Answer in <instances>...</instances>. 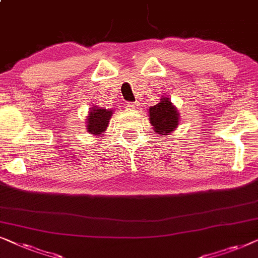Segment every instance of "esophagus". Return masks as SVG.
<instances>
[{
    "label": "esophagus",
    "mask_w": 258,
    "mask_h": 258,
    "mask_svg": "<svg viewBox=\"0 0 258 258\" xmlns=\"http://www.w3.org/2000/svg\"><path fill=\"white\" fill-rule=\"evenodd\" d=\"M126 107L130 109L138 108V102H126Z\"/></svg>",
    "instance_id": "1"
}]
</instances>
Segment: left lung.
<instances>
[{
	"instance_id": "obj_1",
	"label": "left lung",
	"mask_w": 258,
	"mask_h": 258,
	"mask_svg": "<svg viewBox=\"0 0 258 258\" xmlns=\"http://www.w3.org/2000/svg\"><path fill=\"white\" fill-rule=\"evenodd\" d=\"M150 122L154 132L160 136H167L177 128L179 113L167 97L161 98L159 104L149 108Z\"/></svg>"
}]
</instances>
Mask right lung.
<instances>
[{
    "instance_id": "add662e5",
    "label": "right lung",
    "mask_w": 258,
    "mask_h": 258,
    "mask_svg": "<svg viewBox=\"0 0 258 258\" xmlns=\"http://www.w3.org/2000/svg\"><path fill=\"white\" fill-rule=\"evenodd\" d=\"M114 109H106L98 106H93L88 112L86 123H87V131L94 136H100L102 132L108 127L109 119Z\"/></svg>"
}]
</instances>
